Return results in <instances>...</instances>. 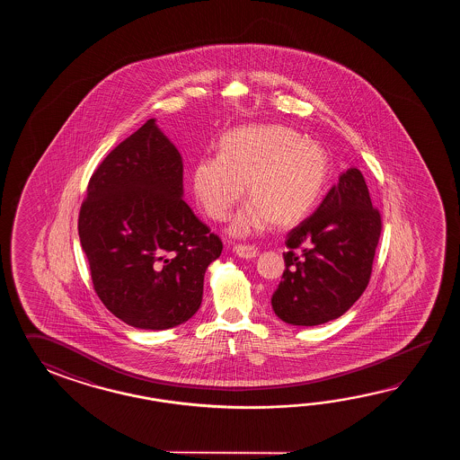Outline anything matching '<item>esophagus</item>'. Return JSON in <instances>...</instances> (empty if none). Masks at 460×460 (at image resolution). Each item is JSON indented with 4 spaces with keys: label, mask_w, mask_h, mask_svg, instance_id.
I'll return each mask as SVG.
<instances>
[{
    "label": "esophagus",
    "mask_w": 460,
    "mask_h": 460,
    "mask_svg": "<svg viewBox=\"0 0 460 460\" xmlns=\"http://www.w3.org/2000/svg\"><path fill=\"white\" fill-rule=\"evenodd\" d=\"M234 253L240 256V258H243V260H252V258H256L258 248L252 246V244H234Z\"/></svg>",
    "instance_id": "esophagus-1"
}]
</instances>
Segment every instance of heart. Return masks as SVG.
<instances>
[{
    "instance_id": "heart-1",
    "label": "heart",
    "mask_w": 460,
    "mask_h": 460,
    "mask_svg": "<svg viewBox=\"0 0 460 460\" xmlns=\"http://www.w3.org/2000/svg\"><path fill=\"white\" fill-rule=\"evenodd\" d=\"M331 171L323 145L283 125H246L220 139V155L199 159L192 169L197 204L214 220H226L243 197L252 200L236 214V236L296 226L323 194Z\"/></svg>"
}]
</instances>
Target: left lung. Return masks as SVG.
Masks as SVG:
<instances>
[{
  "label": "left lung",
  "mask_w": 460,
  "mask_h": 460,
  "mask_svg": "<svg viewBox=\"0 0 460 460\" xmlns=\"http://www.w3.org/2000/svg\"><path fill=\"white\" fill-rule=\"evenodd\" d=\"M382 217L357 167L339 177L321 206L293 228L283 253V279L273 311L293 325H321L352 307L367 289Z\"/></svg>",
  "instance_id": "obj_1"
}]
</instances>
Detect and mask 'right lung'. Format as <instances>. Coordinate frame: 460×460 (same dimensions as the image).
Here are the masks:
<instances>
[{
    "label": "right lung",
    "mask_w": 460,
    "mask_h": 460,
    "mask_svg": "<svg viewBox=\"0 0 460 460\" xmlns=\"http://www.w3.org/2000/svg\"><path fill=\"white\" fill-rule=\"evenodd\" d=\"M182 157L147 119L90 177L78 236L93 289L119 321L146 331L199 311L222 240L184 202Z\"/></svg>",
    "instance_id": "1"
}]
</instances>
